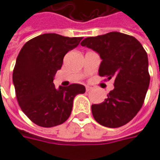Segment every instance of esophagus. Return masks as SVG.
<instances>
[{
  "label": "esophagus",
  "mask_w": 160,
  "mask_h": 160,
  "mask_svg": "<svg viewBox=\"0 0 160 160\" xmlns=\"http://www.w3.org/2000/svg\"><path fill=\"white\" fill-rule=\"evenodd\" d=\"M91 88H91V87H89V86H86V90L87 91L91 90Z\"/></svg>",
  "instance_id": "34e87169"
}]
</instances>
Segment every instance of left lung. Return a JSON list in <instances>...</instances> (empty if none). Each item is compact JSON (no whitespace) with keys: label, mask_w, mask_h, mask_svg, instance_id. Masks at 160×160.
Masks as SVG:
<instances>
[{"label":"left lung","mask_w":160,"mask_h":160,"mask_svg":"<svg viewBox=\"0 0 160 160\" xmlns=\"http://www.w3.org/2000/svg\"><path fill=\"white\" fill-rule=\"evenodd\" d=\"M80 45L100 56L99 75L114 80V88L107 98L91 106L95 119L112 128L128 123L142 106L150 84L148 56L143 47L135 37L118 32L88 37Z\"/></svg>","instance_id":"8db88e82"}]
</instances>
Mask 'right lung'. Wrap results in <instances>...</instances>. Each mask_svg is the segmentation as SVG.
Wrapping results in <instances>:
<instances>
[{
    "instance_id": "1",
    "label": "right lung",
    "mask_w": 160,
    "mask_h": 160,
    "mask_svg": "<svg viewBox=\"0 0 160 160\" xmlns=\"http://www.w3.org/2000/svg\"><path fill=\"white\" fill-rule=\"evenodd\" d=\"M81 40L82 37L44 33L21 48L13 71V84L20 108L36 125L52 128L63 123L71 115L74 97L85 93V87L80 84L57 88L53 83L63 57Z\"/></svg>"
}]
</instances>
